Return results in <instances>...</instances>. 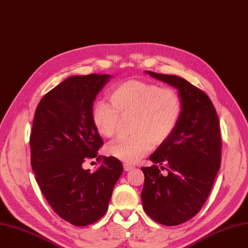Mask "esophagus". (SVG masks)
I'll use <instances>...</instances> for the list:
<instances>
[{
	"instance_id": "34e87169",
	"label": "esophagus",
	"mask_w": 248,
	"mask_h": 248,
	"mask_svg": "<svg viewBox=\"0 0 248 248\" xmlns=\"http://www.w3.org/2000/svg\"><path fill=\"white\" fill-rule=\"evenodd\" d=\"M124 169L125 171H128V170L134 169V166L131 165V164H128V163H124Z\"/></svg>"
}]
</instances>
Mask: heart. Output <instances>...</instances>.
Segmentation results:
<instances>
[{"mask_svg": "<svg viewBox=\"0 0 248 248\" xmlns=\"http://www.w3.org/2000/svg\"><path fill=\"white\" fill-rule=\"evenodd\" d=\"M112 105L95 102L92 108L94 127L102 137L112 138L121 117H133L132 137L111 143L107 152L127 163L137 162L174 131L181 115V100L172 88L139 80L118 84L110 93Z\"/></svg>", "mask_w": 248, "mask_h": 248, "instance_id": "1", "label": "heart"}]
</instances>
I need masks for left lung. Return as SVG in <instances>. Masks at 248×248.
Masks as SVG:
<instances>
[{
	"label": "left lung",
	"mask_w": 248,
	"mask_h": 248,
	"mask_svg": "<svg viewBox=\"0 0 248 248\" xmlns=\"http://www.w3.org/2000/svg\"><path fill=\"white\" fill-rule=\"evenodd\" d=\"M147 73L177 88L182 109L174 131L150 156L155 164L142 167L141 198L150 218L176 226L195 217L211 192L221 166L219 118L209 96L186 79ZM157 164H166L167 176L162 175Z\"/></svg>",
	"instance_id": "8db88e82"
}]
</instances>
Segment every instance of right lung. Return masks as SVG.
Segmentation results:
<instances>
[{
    "label": "right lung",
    "instance_id": "right-lung-1",
    "mask_svg": "<svg viewBox=\"0 0 248 248\" xmlns=\"http://www.w3.org/2000/svg\"><path fill=\"white\" fill-rule=\"evenodd\" d=\"M109 75L73 76L56 86L39 101L29 144L31 167L52 210L75 226L101 219L108 208L123 164L110 156H97L103 141L92 122L93 101ZM96 157L101 166L82 169Z\"/></svg>",
    "mask_w": 248,
    "mask_h": 248
}]
</instances>
